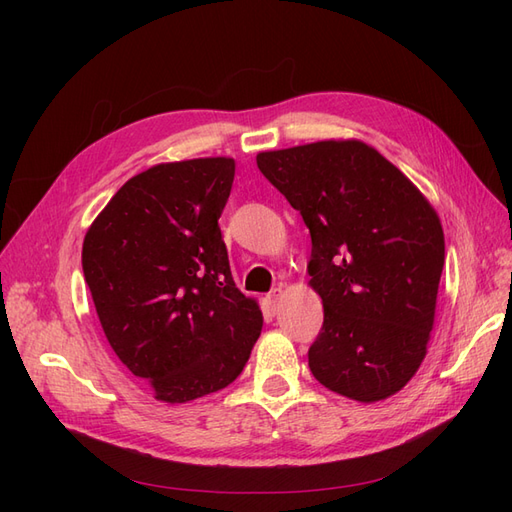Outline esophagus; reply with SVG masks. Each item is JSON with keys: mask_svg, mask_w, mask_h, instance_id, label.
Returning <instances> with one entry per match:
<instances>
[{"mask_svg": "<svg viewBox=\"0 0 512 512\" xmlns=\"http://www.w3.org/2000/svg\"><path fill=\"white\" fill-rule=\"evenodd\" d=\"M282 294H284V290H282V286H277V288H273L271 292H269V307H271V312L275 314V309H277V303H280V299H282Z\"/></svg>", "mask_w": 512, "mask_h": 512, "instance_id": "obj_1", "label": "esophagus"}]
</instances>
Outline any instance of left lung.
Instances as JSON below:
<instances>
[{
	"label": "left lung",
	"mask_w": 512,
	"mask_h": 512,
	"mask_svg": "<svg viewBox=\"0 0 512 512\" xmlns=\"http://www.w3.org/2000/svg\"><path fill=\"white\" fill-rule=\"evenodd\" d=\"M312 235L307 273L324 322L309 369L361 404L421 367L436 318L444 230L421 190L363 141H318L256 156Z\"/></svg>",
	"instance_id": "left-lung-1"
}]
</instances>
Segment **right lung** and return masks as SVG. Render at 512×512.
<instances>
[{"label":"right lung","mask_w":512,"mask_h":512,"mask_svg":"<svg viewBox=\"0 0 512 512\" xmlns=\"http://www.w3.org/2000/svg\"><path fill=\"white\" fill-rule=\"evenodd\" d=\"M232 179V158L151 166L121 185L83 241L108 344L164 404L226 389L262 331L218 226Z\"/></svg>","instance_id":"1"}]
</instances>
